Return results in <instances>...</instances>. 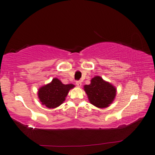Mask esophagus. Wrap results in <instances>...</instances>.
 Wrapping results in <instances>:
<instances>
[{
    "label": "esophagus",
    "mask_w": 155,
    "mask_h": 155,
    "mask_svg": "<svg viewBox=\"0 0 155 155\" xmlns=\"http://www.w3.org/2000/svg\"><path fill=\"white\" fill-rule=\"evenodd\" d=\"M76 83V85L78 86V87H81V85H82V82H81L80 80H77L75 82Z\"/></svg>",
    "instance_id": "esophagus-1"
}]
</instances>
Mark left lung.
<instances>
[{
	"instance_id": "1",
	"label": "left lung",
	"mask_w": 155,
	"mask_h": 155,
	"mask_svg": "<svg viewBox=\"0 0 155 155\" xmlns=\"http://www.w3.org/2000/svg\"><path fill=\"white\" fill-rule=\"evenodd\" d=\"M84 88L90 102L98 108L108 107L116 95L115 88L100 76L93 78L91 84L85 85Z\"/></svg>"
}]
</instances>
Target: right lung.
I'll list each match as a JSON object with an SVG mask.
<instances>
[{
  "instance_id": "right-lung-1",
  "label": "right lung",
  "mask_w": 155,
  "mask_h": 155,
  "mask_svg": "<svg viewBox=\"0 0 155 155\" xmlns=\"http://www.w3.org/2000/svg\"><path fill=\"white\" fill-rule=\"evenodd\" d=\"M74 85L63 84L57 78H54L50 84L41 87L38 91V97L42 104L47 108H54L62 104L65 100L68 91Z\"/></svg>"
}]
</instances>
